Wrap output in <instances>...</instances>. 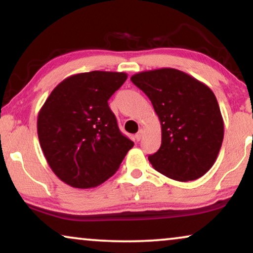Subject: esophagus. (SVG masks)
<instances>
[{
	"label": "esophagus",
	"instance_id": "esophagus-1",
	"mask_svg": "<svg viewBox=\"0 0 253 253\" xmlns=\"http://www.w3.org/2000/svg\"><path fill=\"white\" fill-rule=\"evenodd\" d=\"M143 134H144V131H143V129H140L136 134H134V139H136L137 141H139L141 139V137H143Z\"/></svg>",
	"mask_w": 253,
	"mask_h": 253
}]
</instances>
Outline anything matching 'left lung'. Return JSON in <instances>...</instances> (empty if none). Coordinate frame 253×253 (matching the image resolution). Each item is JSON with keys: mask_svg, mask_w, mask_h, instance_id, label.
<instances>
[{"mask_svg": "<svg viewBox=\"0 0 253 253\" xmlns=\"http://www.w3.org/2000/svg\"><path fill=\"white\" fill-rule=\"evenodd\" d=\"M131 82L151 100L161 124V146L148 157L153 168L179 182L205 175L216 161L224 133L212 89L172 68L138 72Z\"/></svg>", "mask_w": 253, "mask_h": 253, "instance_id": "obj_1", "label": "left lung"}]
</instances>
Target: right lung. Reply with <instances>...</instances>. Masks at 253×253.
I'll use <instances>...</instances> for the list:
<instances>
[{
  "label": "right lung",
  "instance_id": "1",
  "mask_svg": "<svg viewBox=\"0 0 253 253\" xmlns=\"http://www.w3.org/2000/svg\"><path fill=\"white\" fill-rule=\"evenodd\" d=\"M126 72L91 71L62 81L38 114L41 150L55 175L77 189L98 186L115 174L133 141L123 136L108 100Z\"/></svg>",
  "mask_w": 253,
  "mask_h": 253
}]
</instances>
